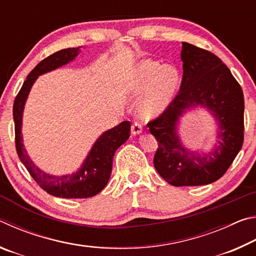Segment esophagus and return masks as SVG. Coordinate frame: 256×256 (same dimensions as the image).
<instances>
[{
	"label": "esophagus",
	"mask_w": 256,
	"mask_h": 256,
	"mask_svg": "<svg viewBox=\"0 0 256 256\" xmlns=\"http://www.w3.org/2000/svg\"><path fill=\"white\" fill-rule=\"evenodd\" d=\"M131 133L133 134V136H138V134L142 133V126H141V124L138 123V122H134V123L132 124V126H131Z\"/></svg>",
	"instance_id": "34e87169"
}]
</instances>
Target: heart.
<instances>
[{
	"label": "heart",
	"instance_id": "heart-1",
	"mask_svg": "<svg viewBox=\"0 0 256 256\" xmlns=\"http://www.w3.org/2000/svg\"><path fill=\"white\" fill-rule=\"evenodd\" d=\"M180 84V70L174 66H162L158 60H142L128 73L125 86L133 96L142 92L138 104V114L141 118L151 120L170 107Z\"/></svg>",
	"mask_w": 256,
	"mask_h": 256
}]
</instances>
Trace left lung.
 <instances>
[{
    "instance_id": "obj_1",
    "label": "left lung",
    "mask_w": 256,
    "mask_h": 256,
    "mask_svg": "<svg viewBox=\"0 0 256 256\" xmlns=\"http://www.w3.org/2000/svg\"><path fill=\"white\" fill-rule=\"evenodd\" d=\"M183 79L170 107L148 124L158 141L154 164L174 186H198L219 180L232 164L244 141V94L222 60L211 52L182 42ZM206 108L218 125L210 153H198L181 144L180 118L192 108Z\"/></svg>"
}]
</instances>
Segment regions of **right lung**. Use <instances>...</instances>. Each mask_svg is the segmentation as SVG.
Instances as JSON below:
<instances>
[{
    "instance_id": "1",
    "label": "right lung",
    "mask_w": 256,
    "mask_h": 256,
    "mask_svg": "<svg viewBox=\"0 0 256 256\" xmlns=\"http://www.w3.org/2000/svg\"><path fill=\"white\" fill-rule=\"evenodd\" d=\"M80 48L81 47L60 50L37 64L24 82L14 104L16 148L19 159L42 190L50 196L63 198H90L102 192L110 180L115 151L128 140L131 128L128 120H124L118 126L104 132L94 144L81 167L72 174L60 176L48 174L38 168L30 159L27 150L24 149L21 128L24 105L32 86L40 76L72 62L80 54Z\"/></svg>"
}]
</instances>
